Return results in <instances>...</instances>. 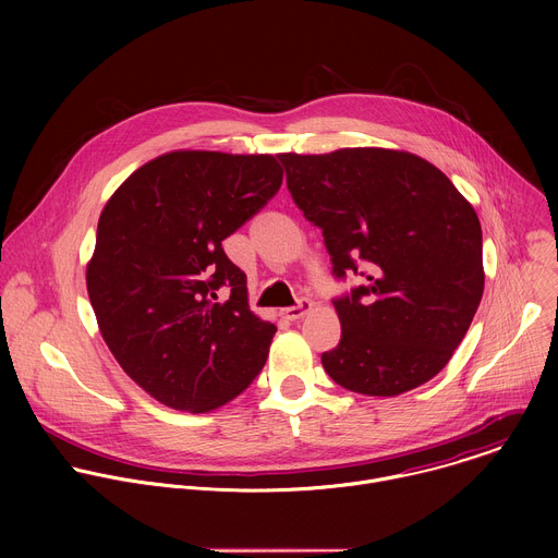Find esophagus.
Wrapping results in <instances>:
<instances>
[{"instance_id": "34e87169", "label": "esophagus", "mask_w": 558, "mask_h": 558, "mask_svg": "<svg viewBox=\"0 0 558 558\" xmlns=\"http://www.w3.org/2000/svg\"><path fill=\"white\" fill-rule=\"evenodd\" d=\"M311 300H306V298H302V300H298V304H293V306H289V308H284L282 311V315L287 317V320H291V323H295V320H300L302 315H306L308 311H311Z\"/></svg>"}]
</instances>
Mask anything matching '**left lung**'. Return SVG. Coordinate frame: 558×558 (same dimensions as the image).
Wrapping results in <instances>:
<instances>
[{"label": "left lung", "instance_id": "1", "mask_svg": "<svg viewBox=\"0 0 558 558\" xmlns=\"http://www.w3.org/2000/svg\"><path fill=\"white\" fill-rule=\"evenodd\" d=\"M304 218L323 229L333 276L366 282L333 300L342 338L323 353L347 390L392 397L433 379L484 295L482 225L424 158L384 147L278 154Z\"/></svg>", "mask_w": 558, "mask_h": 558}]
</instances>
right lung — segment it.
Returning a JSON list of instances; mask_svg holds the SVG:
<instances>
[{
  "label": "right lung",
  "instance_id": "right-lung-1",
  "mask_svg": "<svg viewBox=\"0 0 558 558\" xmlns=\"http://www.w3.org/2000/svg\"><path fill=\"white\" fill-rule=\"evenodd\" d=\"M271 154L179 149L106 203L86 284L121 368L156 402L207 413L263 371L276 327L252 313L222 241L280 190Z\"/></svg>",
  "mask_w": 558,
  "mask_h": 558
}]
</instances>
